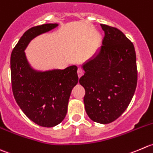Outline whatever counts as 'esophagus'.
Wrapping results in <instances>:
<instances>
[{
  "label": "esophagus",
  "instance_id": "1",
  "mask_svg": "<svg viewBox=\"0 0 153 153\" xmlns=\"http://www.w3.org/2000/svg\"><path fill=\"white\" fill-rule=\"evenodd\" d=\"M77 74H78L79 78H80L83 75V71L81 68H78V70H77Z\"/></svg>",
  "mask_w": 153,
  "mask_h": 153
}]
</instances>
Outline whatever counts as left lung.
<instances>
[{
	"label": "left lung",
	"instance_id": "1",
	"mask_svg": "<svg viewBox=\"0 0 153 153\" xmlns=\"http://www.w3.org/2000/svg\"><path fill=\"white\" fill-rule=\"evenodd\" d=\"M105 32L102 45L92 59L82 65L79 79L85 94L88 117L97 123L114 121L127 108L137 82L136 54L132 42L115 27L100 25Z\"/></svg>",
	"mask_w": 153,
	"mask_h": 153
}]
</instances>
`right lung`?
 I'll return each instance as SVG.
<instances>
[{"label":"right lung","mask_w":153,"mask_h":153,"mask_svg":"<svg viewBox=\"0 0 153 153\" xmlns=\"http://www.w3.org/2000/svg\"><path fill=\"white\" fill-rule=\"evenodd\" d=\"M57 26L45 24L29 29L10 58L12 88L16 102L30 120L44 127L56 126L65 117L71 93L78 82L77 67L38 71L30 65L25 50L32 39Z\"/></svg>","instance_id":"obj_1"}]
</instances>
